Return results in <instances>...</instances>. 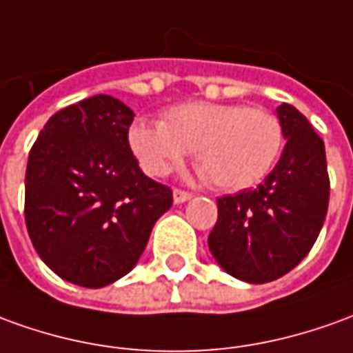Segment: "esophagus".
<instances>
[{"label": "esophagus", "instance_id": "1", "mask_svg": "<svg viewBox=\"0 0 353 353\" xmlns=\"http://www.w3.org/2000/svg\"><path fill=\"white\" fill-rule=\"evenodd\" d=\"M192 198V194L188 190H182V188H174L172 192V200L174 203H182V201H188Z\"/></svg>", "mask_w": 353, "mask_h": 353}]
</instances>
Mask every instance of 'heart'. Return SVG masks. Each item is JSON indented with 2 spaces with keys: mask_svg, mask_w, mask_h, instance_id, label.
<instances>
[{
  "mask_svg": "<svg viewBox=\"0 0 353 353\" xmlns=\"http://www.w3.org/2000/svg\"><path fill=\"white\" fill-rule=\"evenodd\" d=\"M283 142V125L271 111L208 101L174 105L159 125L138 123L130 128V148L148 174H167L192 152L203 179L223 190L261 181Z\"/></svg>",
  "mask_w": 353,
  "mask_h": 353,
  "instance_id": "b5f03b06",
  "label": "heart"
}]
</instances>
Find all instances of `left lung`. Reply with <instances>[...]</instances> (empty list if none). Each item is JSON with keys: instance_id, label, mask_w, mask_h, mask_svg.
Here are the masks:
<instances>
[{"instance_id": "left-lung-1", "label": "left lung", "mask_w": 353, "mask_h": 353, "mask_svg": "<svg viewBox=\"0 0 353 353\" xmlns=\"http://www.w3.org/2000/svg\"><path fill=\"white\" fill-rule=\"evenodd\" d=\"M283 155L254 190L217 198V223L208 244L228 274L254 284L292 271L319 236L329 209L330 181L325 144L290 103L276 109Z\"/></svg>"}]
</instances>
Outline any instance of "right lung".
<instances>
[{"instance_id":"right-lung-1","label":"right lung","mask_w":353,"mask_h":353,"mask_svg":"<svg viewBox=\"0 0 353 353\" xmlns=\"http://www.w3.org/2000/svg\"><path fill=\"white\" fill-rule=\"evenodd\" d=\"M132 121L123 101L98 94L51 115L28 155V236L53 273L84 288L125 276L172 205L171 188L138 167Z\"/></svg>"}]
</instances>
